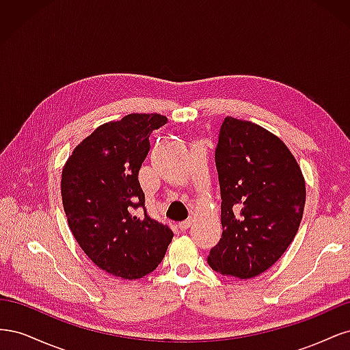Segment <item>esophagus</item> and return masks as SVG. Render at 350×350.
<instances>
[{
    "label": "esophagus",
    "mask_w": 350,
    "mask_h": 350,
    "mask_svg": "<svg viewBox=\"0 0 350 350\" xmlns=\"http://www.w3.org/2000/svg\"><path fill=\"white\" fill-rule=\"evenodd\" d=\"M191 224H193V220L188 219V220L181 221V224H178V228H179V230H187L189 226H191Z\"/></svg>",
    "instance_id": "esophagus-1"
}]
</instances>
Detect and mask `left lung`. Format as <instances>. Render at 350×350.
<instances>
[{
    "instance_id": "obj_1",
    "label": "left lung",
    "mask_w": 350,
    "mask_h": 350,
    "mask_svg": "<svg viewBox=\"0 0 350 350\" xmlns=\"http://www.w3.org/2000/svg\"><path fill=\"white\" fill-rule=\"evenodd\" d=\"M221 238L207 262L224 276L251 279L288 250L305 207L299 163L278 135L226 116L216 147Z\"/></svg>"
}]
</instances>
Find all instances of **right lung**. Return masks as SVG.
<instances>
[{"mask_svg": "<svg viewBox=\"0 0 350 350\" xmlns=\"http://www.w3.org/2000/svg\"><path fill=\"white\" fill-rule=\"evenodd\" d=\"M166 124L161 113H129L99 125L67 159L61 197L68 226L99 269L125 280L152 273L172 230L147 216L139 171L149 135Z\"/></svg>", "mask_w": 350, "mask_h": 350, "instance_id": "add662e5", "label": "right lung"}]
</instances>
